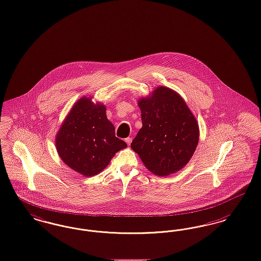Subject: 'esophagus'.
I'll use <instances>...</instances> for the list:
<instances>
[{
  "label": "esophagus",
  "instance_id": "34e87169",
  "mask_svg": "<svg viewBox=\"0 0 261 261\" xmlns=\"http://www.w3.org/2000/svg\"><path fill=\"white\" fill-rule=\"evenodd\" d=\"M125 142L127 143V145L129 146L130 144H131V142H132V138H130V137H128V138H126Z\"/></svg>",
  "mask_w": 261,
  "mask_h": 261
}]
</instances>
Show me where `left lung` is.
I'll return each instance as SVG.
<instances>
[{
	"mask_svg": "<svg viewBox=\"0 0 261 261\" xmlns=\"http://www.w3.org/2000/svg\"><path fill=\"white\" fill-rule=\"evenodd\" d=\"M143 126L131 148L157 176L175 174L185 167L197 147L199 125L184 98L158 86L138 100Z\"/></svg>",
	"mask_w": 261,
	"mask_h": 261,
	"instance_id": "left-lung-1",
	"label": "left lung"
}]
</instances>
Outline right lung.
Returning a JSON list of instances; mask_svg holds the SVG:
<instances>
[{
	"mask_svg": "<svg viewBox=\"0 0 261 261\" xmlns=\"http://www.w3.org/2000/svg\"><path fill=\"white\" fill-rule=\"evenodd\" d=\"M106 106L92 97L79 99L64 119L55 146L63 162L84 177L107 167L115 153L127 145L115 137V126L107 118Z\"/></svg>",
	"mask_w": 261,
	"mask_h": 261,
	"instance_id": "add662e5",
	"label": "right lung"
}]
</instances>
